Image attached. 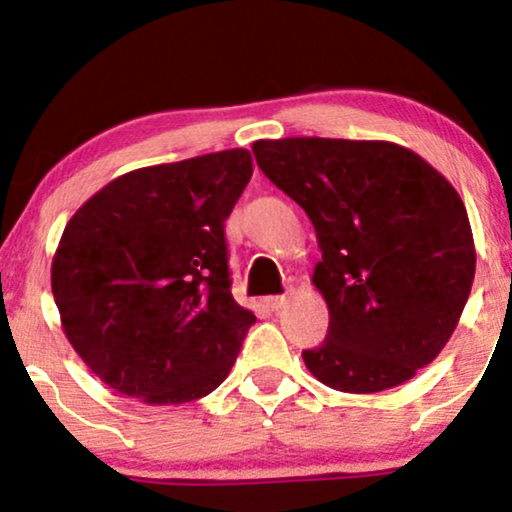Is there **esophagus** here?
I'll return each mask as SVG.
<instances>
[{
	"mask_svg": "<svg viewBox=\"0 0 512 512\" xmlns=\"http://www.w3.org/2000/svg\"><path fill=\"white\" fill-rule=\"evenodd\" d=\"M263 305L268 307V310L277 312V310H282V307L286 305V296H268V298L263 300Z\"/></svg>",
	"mask_w": 512,
	"mask_h": 512,
	"instance_id": "obj_1",
	"label": "esophagus"
}]
</instances>
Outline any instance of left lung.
I'll return each mask as SVG.
<instances>
[{"instance_id": "8db88e82", "label": "left lung", "mask_w": 512, "mask_h": 512, "mask_svg": "<svg viewBox=\"0 0 512 512\" xmlns=\"http://www.w3.org/2000/svg\"><path fill=\"white\" fill-rule=\"evenodd\" d=\"M265 177L310 216L312 284L328 335L303 361L326 387L375 394L443 352L475 277V244L454 186L415 151L380 139H258Z\"/></svg>"}]
</instances>
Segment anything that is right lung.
Masks as SVG:
<instances>
[{
    "label": "right lung",
    "mask_w": 512,
    "mask_h": 512,
    "mask_svg": "<svg viewBox=\"0 0 512 512\" xmlns=\"http://www.w3.org/2000/svg\"><path fill=\"white\" fill-rule=\"evenodd\" d=\"M251 172L247 149L139 167L69 219L51 265L60 324L118 394L179 405L228 377L256 317L230 293L223 221Z\"/></svg>",
    "instance_id": "1"
}]
</instances>
